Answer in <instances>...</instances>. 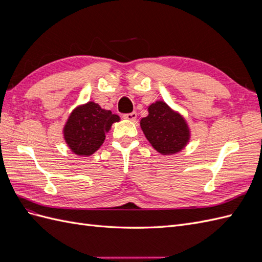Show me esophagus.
I'll list each match as a JSON object with an SVG mask.
<instances>
[{
  "mask_svg": "<svg viewBox=\"0 0 262 262\" xmlns=\"http://www.w3.org/2000/svg\"><path fill=\"white\" fill-rule=\"evenodd\" d=\"M123 119H125V120H130V121H134L137 119V113L133 112V113H130V114H125L122 116Z\"/></svg>",
  "mask_w": 262,
  "mask_h": 262,
  "instance_id": "1",
  "label": "esophagus"
}]
</instances>
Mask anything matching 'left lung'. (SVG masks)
I'll return each instance as SVG.
<instances>
[{"label":"left lung","instance_id":"8db88e82","mask_svg":"<svg viewBox=\"0 0 262 262\" xmlns=\"http://www.w3.org/2000/svg\"><path fill=\"white\" fill-rule=\"evenodd\" d=\"M140 125L149 143L163 155L180 152L190 140L185 118L162 100L148 106V115L141 119Z\"/></svg>","mask_w":262,"mask_h":262}]
</instances>
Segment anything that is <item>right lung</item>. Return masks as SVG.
<instances>
[{"instance_id": "1", "label": "right lung", "mask_w": 262, "mask_h": 262, "mask_svg": "<svg viewBox=\"0 0 262 262\" xmlns=\"http://www.w3.org/2000/svg\"><path fill=\"white\" fill-rule=\"evenodd\" d=\"M118 121H120L118 115L102 109L96 102L89 101L71 113L63 128L64 140L74 154L90 156L104 143L106 133Z\"/></svg>"}]
</instances>
